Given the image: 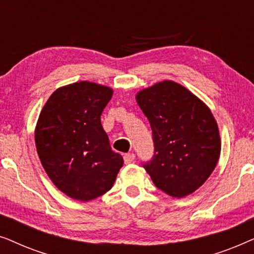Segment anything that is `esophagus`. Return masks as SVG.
Returning <instances> with one entry per match:
<instances>
[{
  "label": "esophagus",
  "instance_id": "esophagus-1",
  "mask_svg": "<svg viewBox=\"0 0 254 254\" xmlns=\"http://www.w3.org/2000/svg\"><path fill=\"white\" fill-rule=\"evenodd\" d=\"M135 159V155L134 154H126L124 156V161H125V164H130V163H133Z\"/></svg>",
  "mask_w": 254,
  "mask_h": 254
}]
</instances>
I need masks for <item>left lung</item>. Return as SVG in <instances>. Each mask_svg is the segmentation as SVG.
I'll return each instance as SVG.
<instances>
[{"instance_id": "left-lung-1", "label": "left lung", "mask_w": 254, "mask_h": 254, "mask_svg": "<svg viewBox=\"0 0 254 254\" xmlns=\"http://www.w3.org/2000/svg\"><path fill=\"white\" fill-rule=\"evenodd\" d=\"M148 118L154 157L143 168L157 189L173 197L190 195L202 186L221 152L217 123L209 107L190 90L172 81L137 92Z\"/></svg>"}]
</instances>
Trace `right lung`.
Here are the masks:
<instances>
[{"label": "right lung", "mask_w": 254, "mask_h": 254, "mask_svg": "<svg viewBox=\"0 0 254 254\" xmlns=\"http://www.w3.org/2000/svg\"><path fill=\"white\" fill-rule=\"evenodd\" d=\"M112 95L109 86L72 83L55 90L40 112L34 141L41 165L54 185L74 200L105 194L124 165L100 123Z\"/></svg>", "instance_id": "add662e5"}]
</instances>
